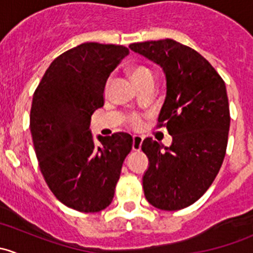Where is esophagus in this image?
<instances>
[{"label": "esophagus", "mask_w": 253, "mask_h": 253, "mask_svg": "<svg viewBox=\"0 0 253 253\" xmlns=\"http://www.w3.org/2000/svg\"><path fill=\"white\" fill-rule=\"evenodd\" d=\"M142 142H143V137L138 136V134H134V136H133V142H132V149H133V150H139V149H141Z\"/></svg>", "instance_id": "esophagus-1"}]
</instances>
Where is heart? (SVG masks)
<instances>
[{
    "label": "heart",
    "mask_w": 253,
    "mask_h": 253,
    "mask_svg": "<svg viewBox=\"0 0 253 253\" xmlns=\"http://www.w3.org/2000/svg\"><path fill=\"white\" fill-rule=\"evenodd\" d=\"M131 75H132V78H133V81L136 82V84L139 83V82H142V81H145V79L154 78V72H153L152 68L147 67V66H143V65L134 66V67L131 70ZM109 83H110V81H109L108 84H106V88H109ZM128 121L133 127H138L139 124H141V121H139V117L137 116V115H132V116L129 117Z\"/></svg>",
    "instance_id": "heart-1"
}]
</instances>
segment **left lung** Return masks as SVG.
<instances>
[{"instance_id": "1", "label": "left lung", "mask_w": 253, "mask_h": 253, "mask_svg": "<svg viewBox=\"0 0 253 253\" xmlns=\"http://www.w3.org/2000/svg\"><path fill=\"white\" fill-rule=\"evenodd\" d=\"M129 48L164 71L167 96L158 126L172 136L170 147L150 137L142 143L149 159L144 196L155 208L178 211L205 195L223 164L230 127L225 83L202 55L172 39Z\"/></svg>"}]
</instances>
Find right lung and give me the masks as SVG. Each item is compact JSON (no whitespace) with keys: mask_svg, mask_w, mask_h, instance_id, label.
<instances>
[{"mask_svg":"<svg viewBox=\"0 0 253 253\" xmlns=\"http://www.w3.org/2000/svg\"><path fill=\"white\" fill-rule=\"evenodd\" d=\"M129 50L122 45L84 42L51 62L35 89L30 132L40 170L63 205L96 213L112 202L132 136H98L89 126L104 105L106 81Z\"/></svg>","mask_w":253,"mask_h":253,"instance_id":"obj_1","label":"right lung"}]
</instances>
